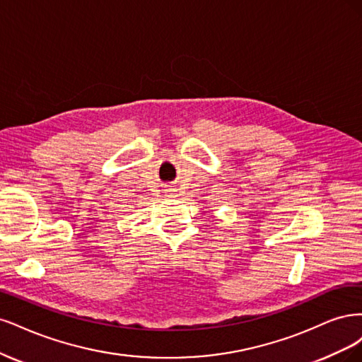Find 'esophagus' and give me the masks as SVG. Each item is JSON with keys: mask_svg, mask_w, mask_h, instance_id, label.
Returning <instances> with one entry per match:
<instances>
[{"mask_svg": "<svg viewBox=\"0 0 362 362\" xmlns=\"http://www.w3.org/2000/svg\"><path fill=\"white\" fill-rule=\"evenodd\" d=\"M165 192H167V195H168V197H174V195L177 194V189H176V188H167V189H165Z\"/></svg>", "mask_w": 362, "mask_h": 362, "instance_id": "obj_1", "label": "esophagus"}]
</instances>
